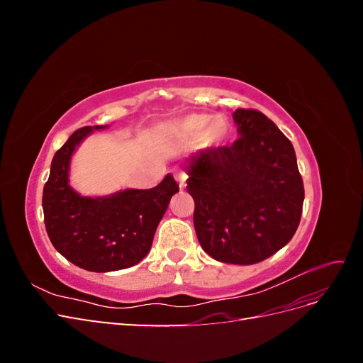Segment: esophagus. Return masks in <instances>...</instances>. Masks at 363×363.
Masks as SVG:
<instances>
[{"label":"esophagus","instance_id":"1","mask_svg":"<svg viewBox=\"0 0 363 363\" xmlns=\"http://www.w3.org/2000/svg\"><path fill=\"white\" fill-rule=\"evenodd\" d=\"M174 177H175V180L180 183V188H184V186H186V179H188V174H186L182 169H175L174 171Z\"/></svg>","mask_w":363,"mask_h":363}]
</instances>
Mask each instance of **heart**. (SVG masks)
<instances>
[{"instance_id": "b5f03b06", "label": "heart", "mask_w": 363, "mask_h": 363, "mask_svg": "<svg viewBox=\"0 0 363 363\" xmlns=\"http://www.w3.org/2000/svg\"><path fill=\"white\" fill-rule=\"evenodd\" d=\"M169 135L180 142H194L203 136L204 144L219 145L228 136V125L224 119L207 113H192L180 118L169 125Z\"/></svg>"}]
</instances>
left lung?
<instances>
[{
	"mask_svg": "<svg viewBox=\"0 0 363 363\" xmlns=\"http://www.w3.org/2000/svg\"><path fill=\"white\" fill-rule=\"evenodd\" d=\"M239 138L191 157L200 245L215 260L251 265L286 245L298 228L304 186L291 140L255 108L233 113Z\"/></svg>",
	"mask_w": 363,
	"mask_h": 363,
	"instance_id": "8db88e82",
	"label": "left lung"
}]
</instances>
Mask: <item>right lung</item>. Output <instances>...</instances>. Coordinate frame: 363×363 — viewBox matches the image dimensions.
Wrapping results in <instances>:
<instances>
[{
	"label": "right lung",
	"instance_id": "add662e5",
	"mask_svg": "<svg viewBox=\"0 0 363 363\" xmlns=\"http://www.w3.org/2000/svg\"><path fill=\"white\" fill-rule=\"evenodd\" d=\"M91 130H75L54 155L43 186V221L54 248L74 265L95 272L130 268L148 255L179 184L168 174L151 189H127L106 199L80 196L68 184L69 159Z\"/></svg>",
	"mask_w": 363,
	"mask_h": 363
}]
</instances>
